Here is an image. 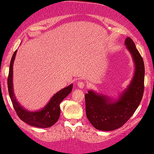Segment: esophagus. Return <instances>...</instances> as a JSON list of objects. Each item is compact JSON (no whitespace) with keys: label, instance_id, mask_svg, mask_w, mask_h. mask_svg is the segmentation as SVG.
Returning a JSON list of instances; mask_svg holds the SVG:
<instances>
[{"label":"esophagus","instance_id":"obj_1","mask_svg":"<svg viewBox=\"0 0 154 154\" xmlns=\"http://www.w3.org/2000/svg\"><path fill=\"white\" fill-rule=\"evenodd\" d=\"M77 86H78V88L82 89V88H85V83L84 82H82V81L79 80L78 82H77Z\"/></svg>","mask_w":154,"mask_h":154}]
</instances>
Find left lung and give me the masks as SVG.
Wrapping results in <instances>:
<instances>
[{"instance_id": "left-lung-1", "label": "left lung", "mask_w": 154, "mask_h": 154, "mask_svg": "<svg viewBox=\"0 0 154 154\" xmlns=\"http://www.w3.org/2000/svg\"><path fill=\"white\" fill-rule=\"evenodd\" d=\"M125 44L132 55L136 67L128 88L115 101L92 90H89L85 95L87 118L98 130L108 131L122 127L130 119L141 102L145 75L143 60L131 38H126Z\"/></svg>"}]
</instances>
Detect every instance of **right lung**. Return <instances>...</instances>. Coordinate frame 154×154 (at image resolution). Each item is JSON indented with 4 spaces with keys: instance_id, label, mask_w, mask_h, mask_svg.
<instances>
[{
    "instance_id": "add662e5",
    "label": "right lung",
    "mask_w": 154,
    "mask_h": 154,
    "mask_svg": "<svg viewBox=\"0 0 154 154\" xmlns=\"http://www.w3.org/2000/svg\"><path fill=\"white\" fill-rule=\"evenodd\" d=\"M17 50L15 51L11 60L9 73L8 77V88L9 95L11 100L16 114L20 119L26 123L32 126L37 128H49L52 126L58 120L60 116V105L61 102L72 92L73 85L71 84L60 91L57 92L51 98L47 105L42 110L38 111H28L24 109L16 100L13 89V64L16 57Z\"/></svg>"
}]
</instances>
